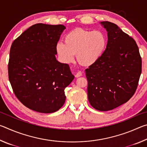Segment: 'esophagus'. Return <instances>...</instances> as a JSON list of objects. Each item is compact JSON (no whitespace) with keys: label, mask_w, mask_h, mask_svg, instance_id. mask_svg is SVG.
<instances>
[{"label":"esophagus","mask_w":147,"mask_h":147,"mask_svg":"<svg viewBox=\"0 0 147 147\" xmlns=\"http://www.w3.org/2000/svg\"><path fill=\"white\" fill-rule=\"evenodd\" d=\"M82 75V72H81V71H78V73H77L76 74L75 77H76V78H78V77L81 76Z\"/></svg>","instance_id":"34e87169"}]
</instances>
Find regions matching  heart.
Wrapping results in <instances>:
<instances>
[{
	"mask_svg": "<svg viewBox=\"0 0 147 147\" xmlns=\"http://www.w3.org/2000/svg\"><path fill=\"white\" fill-rule=\"evenodd\" d=\"M106 45V37L102 32L77 28L66 35L65 43L58 42L56 49L65 63H71L76 54L80 63L89 66L100 58Z\"/></svg>",
	"mask_w": 147,
	"mask_h": 147,
	"instance_id": "1",
	"label": "heart"
}]
</instances>
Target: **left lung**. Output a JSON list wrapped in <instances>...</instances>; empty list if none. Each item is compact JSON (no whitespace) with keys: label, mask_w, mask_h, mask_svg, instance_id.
Wrapping results in <instances>:
<instances>
[{"label":"left lung","mask_w":147,"mask_h":147,"mask_svg":"<svg viewBox=\"0 0 147 147\" xmlns=\"http://www.w3.org/2000/svg\"><path fill=\"white\" fill-rule=\"evenodd\" d=\"M100 24L108 32L106 49L85 71L89 103L94 109L105 111L126 103L134 95L142 62L133 38L113 23Z\"/></svg>","instance_id":"8db88e82"}]
</instances>
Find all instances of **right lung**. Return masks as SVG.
<instances>
[{
  "label": "right lung",
  "instance_id": "obj_1",
  "mask_svg": "<svg viewBox=\"0 0 147 147\" xmlns=\"http://www.w3.org/2000/svg\"><path fill=\"white\" fill-rule=\"evenodd\" d=\"M65 26L38 23L12 43L9 80L17 98L29 109L51 113L65 101V89L73 80L69 65L56 58V45Z\"/></svg>",
  "mask_w": 147,
  "mask_h": 147
}]
</instances>
